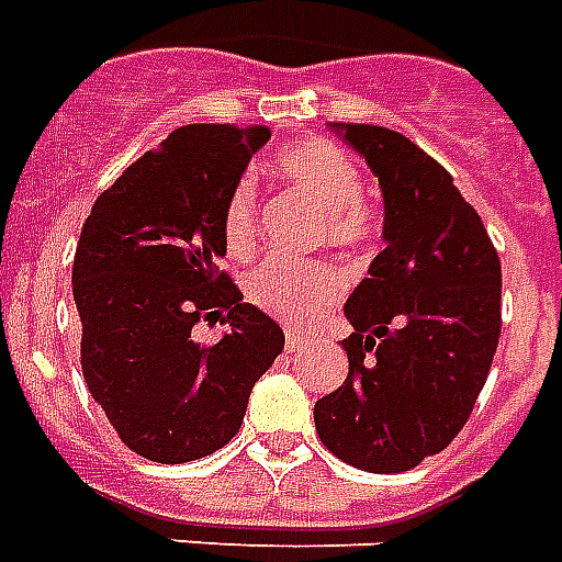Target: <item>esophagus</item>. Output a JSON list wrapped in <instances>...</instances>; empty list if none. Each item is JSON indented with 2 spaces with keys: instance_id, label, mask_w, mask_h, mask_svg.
Returning <instances> with one entry per match:
<instances>
[{
  "instance_id": "34e87169",
  "label": "esophagus",
  "mask_w": 562,
  "mask_h": 562,
  "mask_svg": "<svg viewBox=\"0 0 562 562\" xmlns=\"http://www.w3.org/2000/svg\"><path fill=\"white\" fill-rule=\"evenodd\" d=\"M284 346H286V352H299V349L305 346V335H302V331H296V328H286Z\"/></svg>"
}]
</instances>
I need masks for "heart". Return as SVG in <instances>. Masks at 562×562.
<instances>
[{"instance_id":"b5f03b06","label":"heart","mask_w":562,"mask_h":562,"mask_svg":"<svg viewBox=\"0 0 562 562\" xmlns=\"http://www.w3.org/2000/svg\"><path fill=\"white\" fill-rule=\"evenodd\" d=\"M284 183L307 195L326 213L328 239L335 246H364L379 231L376 213L364 198L361 171L331 142H302L276 159ZM257 192L251 180H239L227 195L222 236L231 255L243 257L255 246ZM344 293V276L328 263H296L286 257L266 260L248 278V299L266 314L302 323L319 314Z\"/></svg>"}]
</instances>
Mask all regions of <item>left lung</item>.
Instances as JSON below:
<instances>
[{
  "instance_id": "obj_1",
  "label": "left lung",
  "mask_w": 562,
  "mask_h": 562,
  "mask_svg": "<svg viewBox=\"0 0 562 562\" xmlns=\"http://www.w3.org/2000/svg\"><path fill=\"white\" fill-rule=\"evenodd\" d=\"M385 201V251L346 299L349 376L316 400L319 441L352 468L400 474L465 426L501 337V260L453 177L394 130L331 124Z\"/></svg>"
}]
</instances>
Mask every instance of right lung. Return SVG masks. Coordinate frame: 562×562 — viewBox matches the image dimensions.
<instances>
[{
    "label": "right lung",
    "mask_w": 562,
    "mask_h": 562,
    "mask_svg": "<svg viewBox=\"0 0 562 562\" xmlns=\"http://www.w3.org/2000/svg\"><path fill=\"white\" fill-rule=\"evenodd\" d=\"M266 126L189 124L126 168L91 206L74 257L82 373L133 453L180 465L236 436L251 387L284 349V331L218 260L222 213ZM218 310L216 345L191 328Z\"/></svg>",
    "instance_id": "right-lung-1"
}]
</instances>
